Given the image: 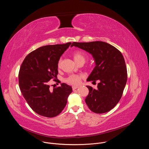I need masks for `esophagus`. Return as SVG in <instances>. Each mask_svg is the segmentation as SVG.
I'll return each mask as SVG.
<instances>
[{"mask_svg": "<svg viewBox=\"0 0 149 149\" xmlns=\"http://www.w3.org/2000/svg\"><path fill=\"white\" fill-rule=\"evenodd\" d=\"M72 90H76V89H77L78 88V86H72Z\"/></svg>", "mask_w": 149, "mask_h": 149, "instance_id": "34e87169", "label": "esophagus"}]
</instances>
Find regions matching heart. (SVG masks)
Returning <instances> with one entry per match:
<instances>
[{
    "label": "heart",
    "instance_id": "1",
    "mask_svg": "<svg viewBox=\"0 0 149 149\" xmlns=\"http://www.w3.org/2000/svg\"><path fill=\"white\" fill-rule=\"evenodd\" d=\"M73 57L75 61L77 63H79L81 62H85L86 59V55L80 51H75L73 53ZM60 63H61V60L58 61V67L60 66ZM82 77H83L82 75H71L67 79L66 81L68 83L70 84L74 85V86H77V85H79L81 83V79Z\"/></svg>",
    "mask_w": 149,
    "mask_h": 149
}]
</instances>
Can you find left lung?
Masks as SVG:
<instances>
[{"label": "left lung", "instance_id": "8db88e82", "mask_svg": "<svg viewBox=\"0 0 149 149\" xmlns=\"http://www.w3.org/2000/svg\"><path fill=\"white\" fill-rule=\"evenodd\" d=\"M75 47L90 54L95 67L87 81H99L97 88L89 86V93L85 99L88 108L97 114L113 109L121 98L127 82L125 62L122 54L114 47L102 41L73 42Z\"/></svg>", "mask_w": 149, "mask_h": 149}]
</instances>
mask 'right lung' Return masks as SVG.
Listing matches in <instances>:
<instances>
[{
    "instance_id": "obj_1",
    "label": "right lung",
    "mask_w": 149,
    "mask_h": 149,
    "mask_svg": "<svg viewBox=\"0 0 149 149\" xmlns=\"http://www.w3.org/2000/svg\"><path fill=\"white\" fill-rule=\"evenodd\" d=\"M71 42L46 45L29 54L19 72L20 90L30 107L38 114L54 117L65 108L72 87L62 83L50 91L48 82L57 78L58 63Z\"/></svg>"
}]
</instances>
